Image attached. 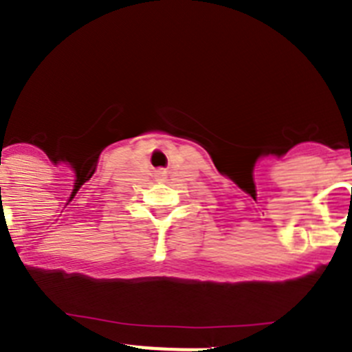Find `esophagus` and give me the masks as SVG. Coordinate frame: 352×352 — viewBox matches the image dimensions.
<instances>
[{
	"label": "esophagus",
	"instance_id": "obj_1",
	"mask_svg": "<svg viewBox=\"0 0 352 352\" xmlns=\"http://www.w3.org/2000/svg\"><path fill=\"white\" fill-rule=\"evenodd\" d=\"M160 176H166V170H160Z\"/></svg>",
	"mask_w": 352,
	"mask_h": 352
}]
</instances>
